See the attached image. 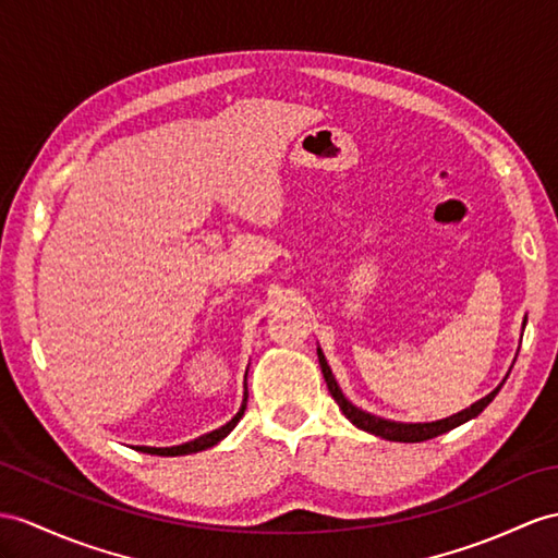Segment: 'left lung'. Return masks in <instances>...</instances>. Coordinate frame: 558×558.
I'll return each mask as SVG.
<instances>
[{
  "mask_svg": "<svg viewBox=\"0 0 558 558\" xmlns=\"http://www.w3.org/2000/svg\"><path fill=\"white\" fill-rule=\"evenodd\" d=\"M317 357H319V366H322V374H324V381L326 386H329V392L331 398L338 402V407H341V412L355 424L357 428L372 433V436H378L384 440H396V442H424V440H430V438H438L442 436V433L452 430L461 424H466V421L478 416L487 404H490L495 400V396L499 392V388L505 386V381H501L490 396H485L483 400L473 402L471 407H466V410H461L459 414H452L447 418H440V421H428V424H402V421H390V418H381V416H374L369 412L360 410V407L352 404L345 396L343 390L338 388L336 378L331 374V366L326 364V357L322 348H317Z\"/></svg>",
  "mask_w": 558,
  "mask_h": 558,
  "instance_id": "8db88e82",
  "label": "left lung"
}]
</instances>
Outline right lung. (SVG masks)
Masks as SVG:
<instances>
[{
	"mask_svg": "<svg viewBox=\"0 0 558 558\" xmlns=\"http://www.w3.org/2000/svg\"><path fill=\"white\" fill-rule=\"evenodd\" d=\"M246 402H248V388H246V392H243V402H241V410L236 412V416L232 421H227L225 426L215 428V430L206 433V436H201L196 440H189L184 445H174V447H146V445H140V447H134V450L146 452V454H158V457H182V454L208 450V447L217 445L222 438H227L229 433H232V428L239 424V418L243 416V412H246Z\"/></svg>",
	"mask_w": 558,
	"mask_h": 558,
	"instance_id": "add662e5",
	"label": "right lung"
}]
</instances>
